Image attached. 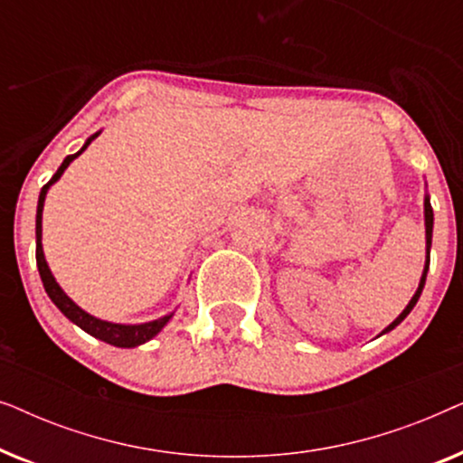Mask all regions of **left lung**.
Listing matches in <instances>:
<instances>
[{
    "label": "left lung",
    "mask_w": 463,
    "mask_h": 463,
    "mask_svg": "<svg viewBox=\"0 0 463 463\" xmlns=\"http://www.w3.org/2000/svg\"><path fill=\"white\" fill-rule=\"evenodd\" d=\"M423 225H426V263H423V271H421L420 284H417L415 295L411 297V301L407 303V307H404L402 312L398 314L396 318L392 320L390 325L385 326L382 333L377 335V337H382V335L390 333V331H394V328H396L398 325H401V322H402L404 318H407V316L411 314V309L415 307V303L420 301L421 290H423V284H426V276H428V269H430V249H432V230H434V211H432V204H430V195H428V192H426V195H423Z\"/></svg>",
    "instance_id": "1"
}]
</instances>
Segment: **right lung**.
I'll return each mask as SVG.
<instances>
[{"label":"right lung","instance_id":"add662e5","mask_svg":"<svg viewBox=\"0 0 463 463\" xmlns=\"http://www.w3.org/2000/svg\"><path fill=\"white\" fill-rule=\"evenodd\" d=\"M99 135H100V130L94 132L92 137L86 138V143L81 145V149L78 151V154L67 156L65 160H62L61 166H59V170H56V173H54L52 179H50L46 185L42 187L40 200H37V214H35V259H37V269H40L43 288H46L48 297H50V299H52L54 306L59 307L61 312L65 314L67 318L73 322L75 326H80L81 331H86L88 335H92L94 339L105 341V344H109V345H116V347H138V345L147 344L149 339H154L156 335L160 333L162 328L168 325L170 318H173V316H175V312H170L166 316H160V318L149 320V322H137V325H128V322H111V320L97 318V316L88 314L86 309H81L78 303H75L71 297H69L65 290L61 288V284L56 282V278L52 276V271H50V265L46 261V255H43L42 214H43V202H46L48 189L52 187L56 181L61 179L62 173H65L69 164H71L78 156H81V151H86L88 145H90Z\"/></svg>","mask_w":463,"mask_h":463}]
</instances>
